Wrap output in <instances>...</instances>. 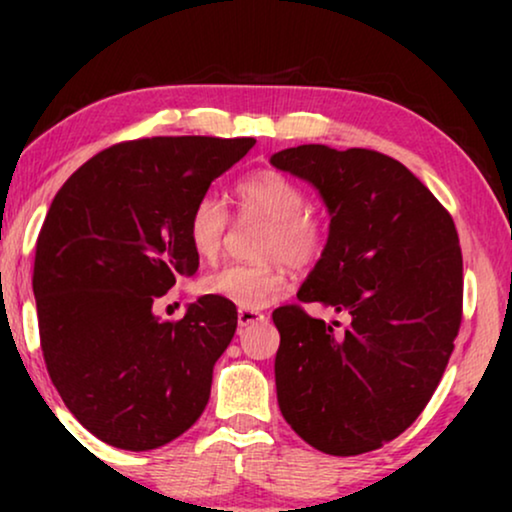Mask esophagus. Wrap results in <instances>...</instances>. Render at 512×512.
<instances>
[{
	"label": "esophagus",
	"mask_w": 512,
	"mask_h": 512,
	"mask_svg": "<svg viewBox=\"0 0 512 512\" xmlns=\"http://www.w3.org/2000/svg\"><path fill=\"white\" fill-rule=\"evenodd\" d=\"M265 314L258 312V310H247V307H240L237 310V324L240 326H251L256 324V321H263Z\"/></svg>",
	"instance_id": "1"
}]
</instances>
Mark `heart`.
Here are the masks:
<instances>
[{
	"instance_id": "b5f03b06",
	"label": "heart",
	"mask_w": 512,
	"mask_h": 512,
	"mask_svg": "<svg viewBox=\"0 0 512 512\" xmlns=\"http://www.w3.org/2000/svg\"><path fill=\"white\" fill-rule=\"evenodd\" d=\"M237 216L263 221L258 235V258L263 263H228L200 279V291L237 307L256 310L289 289L284 263L310 268L324 256L328 244L326 216L307 205L305 188L282 170H258L235 184ZM230 214L216 195L198 198L186 221V237L205 261L219 256L228 233Z\"/></svg>"
}]
</instances>
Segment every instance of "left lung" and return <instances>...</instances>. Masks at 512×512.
I'll list each match as a JSON object with an SVG mask.
<instances>
[{
    "instance_id": "8db88e82",
    "label": "left lung",
    "mask_w": 512,
    "mask_h": 512,
    "mask_svg": "<svg viewBox=\"0 0 512 512\" xmlns=\"http://www.w3.org/2000/svg\"><path fill=\"white\" fill-rule=\"evenodd\" d=\"M272 165L312 181L331 212L326 251L298 298L347 317L328 326L298 303L272 312L279 410L321 452L377 450L422 415L452 356L464 314L457 228L380 151L303 144Z\"/></svg>"
}]
</instances>
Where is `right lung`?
<instances>
[{
	"label": "right lung",
	"instance_id": "obj_1",
	"mask_svg": "<svg viewBox=\"0 0 512 512\" xmlns=\"http://www.w3.org/2000/svg\"><path fill=\"white\" fill-rule=\"evenodd\" d=\"M254 137H142L109 146L69 177L48 209L32 289L51 382L104 443L144 452L202 415L237 307L202 296L181 319L153 303L198 272L188 214Z\"/></svg>",
	"mask_w": 512,
	"mask_h": 512
}]
</instances>
